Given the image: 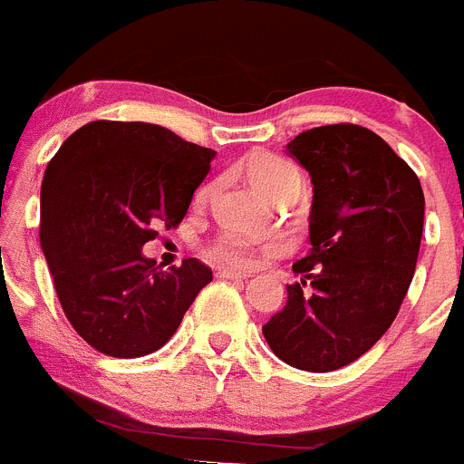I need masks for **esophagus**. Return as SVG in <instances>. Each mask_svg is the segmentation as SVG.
Returning <instances> with one entry per match:
<instances>
[{
    "label": "esophagus",
    "mask_w": 464,
    "mask_h": 464,
    "mask_svg": "<svg viewBox=\"0 0 464 464\" xmlns=\"http://www.w3.org/2000/svg\"><path fill=\"white\" fill-rule=\"evenodd\" d=\"M216 276L218 278H248V274L239 272V269H232V267H218L216 269Z\"/></svg>",
    "instance_id": "1"
}]
</instances>
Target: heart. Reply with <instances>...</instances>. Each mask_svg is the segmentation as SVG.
<instances>
[{"instance_id":"b5f03b06","label":"heart","mask_w":464,"mask_h":464,"mask_svg":"<svg viewBox=\"0 0 464 464\" xmlns=\"http://www.w3.org/2000/svg\"><path fill=\"white\" fill-rule=\"evenodd\" d=\"M246 176L251 186L256 188L260 195L267 199H276L278 195L288 190H299L302 188V174L290 160L281 158L274 153H253L251 158H246L244 162ZM211 188L204 186L197 192V202H207ZM281 244H267L265 248H256L251 241L239 239V237H220L216 244L208 248V256L216 262H225V265H241V267H251L257 260L260 251H278Z\"/></svg>"}]
</instances>
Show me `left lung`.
Segmentation results:
<instances>
[{"label": "left lung", "mask_w": 464, "mask_h": 464, "mask_svg": "<svg viewBox=\"0 0 464 464\" xmlns=\"http://www.w3.org/2000/svg\"><path fill=\"white\" fill-rule=\"evenodd\" d=\"M285 150L314 183L311 251L293 265L302 283L288 285L262 334L290 367L332 372L367 353L395 321L416 272L423 188L367 127H314Z\"/></svg>", "instance_id": "8db88e82"}]
</instances>
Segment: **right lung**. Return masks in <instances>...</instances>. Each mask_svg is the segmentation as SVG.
<instances>
[{
    "label": "right lung",
    "mask_w": 464,
    "mask_h": 464,
    "mask_svg": "<svg viewBox=\"0 0 464 464\" xmlns=\"http://www.w3.org/2000/svg\"><path fill=\"white\" fill-rule=\"evenodd\" d=\"M216 150L150 122L94 121L60 146L41 183V248L64 315L100 353L141 358L165 346L211 283L197 257L162 272L143 257L176 227Z\"/></svg>",
    "instance_id": "add662e5"
}]
</instances>
